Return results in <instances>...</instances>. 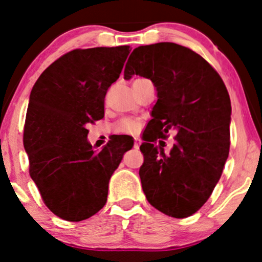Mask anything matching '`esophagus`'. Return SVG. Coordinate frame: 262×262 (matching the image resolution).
<instances>
[{
  "instance_id": "esophagus-1",
  "label": "esophagus",
  "mask_w": 262,
  "mask_h": 262,
  "mask_svg": "<svg viewBox=\"0 0 262 262\" xmlns=\"http://www.w3.org/2000/svg\"><path fill=\"white\" fill-rule=\"evenodd\" d=\"M140 145H141V140L139 139V138H135V139H134V147H135V149H139Z\"/></svg>"
}]
</instances>
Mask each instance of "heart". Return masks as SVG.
I'll return each mask as SVG.
<instances>
[{
  "label": "heart",
  "mask_w": 262,
  "mask_h": 262,
  "mask_svg": "<svg viewBox=\"0 0 262 262\" xmlns=\"http://www.w3.org/2000/svg\"><path fill=\"white\" fill-rule=\"evenodd\" d=\"M139 80V79H137ZM135 80V81H137ZM138 122L134 121V119H122L119 121L117 124H116V130L119 132V133H125V134H134L135 132L138 130Z\"/></svg>",
  "instance_id": "1"
}]
</instances>
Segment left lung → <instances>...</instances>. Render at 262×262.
Instances as JSON below:
<instances>
[{
    "mask_svg": "<svg viewBox=\"0 0 262 262\" xmlns=\"http://www.w3.org/2000/svg\"><path fill=\"white\" fill-rule=\"evenodd\" d=\"M147 78L157 91L149 139L140 146L145 196L174 219L196 212L212 194L229 154L231 99L212 66L188 47L173 42L139 46L129 56L124 79ZM168 131L176 143L166 156L153 145Z\"/></svg>",
    "mask_w": 262,
    "mask_h": 262,
    "instance_id": "1",
    "label": "left lung"
}]
</instances>
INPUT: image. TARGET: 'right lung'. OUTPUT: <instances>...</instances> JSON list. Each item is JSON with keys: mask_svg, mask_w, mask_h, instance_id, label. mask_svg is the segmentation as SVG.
Returning <instances> with one entry per match:
<instances>
[{"mask_svg": "<svg viewBox=\"0 0 262 262\" xmlns=\"http://www.w3.org/2000/svg\"><path fill=\"white\" fill-rule=\"evenodd\" d=\"M129 52V46L73 50L31 89L23 137L30 177L66 221H83L105 206L110 178L133 147L129 137H116L95 151L86 138V125L103 117L106 93Z\"/></svg>", "mask_w": 262, "mask_h": 262, "instance_id": "obj_1", "label": "right lung"}]
</instances>
